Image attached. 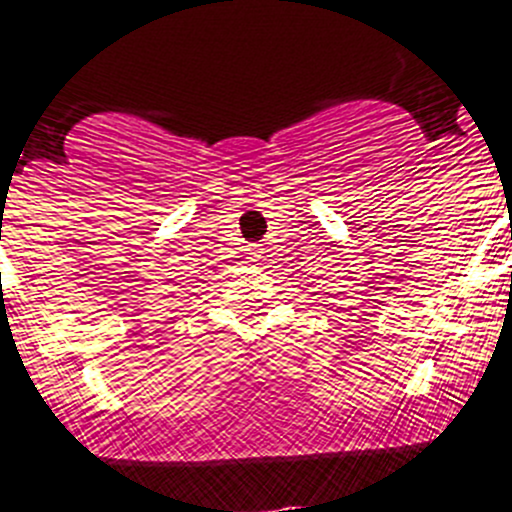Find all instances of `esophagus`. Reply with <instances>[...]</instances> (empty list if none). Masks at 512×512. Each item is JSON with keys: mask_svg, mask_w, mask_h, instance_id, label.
I'll use <instances>...</instances> for the list:
<instances>
[{"mask_svg": "<svg viewBox=\"0 0 512 512\" xmlns=\"http://www.w3.org/2000/svg\"><path fill=\"white\" fill-rule=\"evenodd\" d=\"M245 257L250 262H260V257H262V247L260 245H247L245 247Z\"/></svg>", "mask_w": 512, "mask_h": 512, "instance_id": "obj_1", "label": "esophagus"}]
</instances>
